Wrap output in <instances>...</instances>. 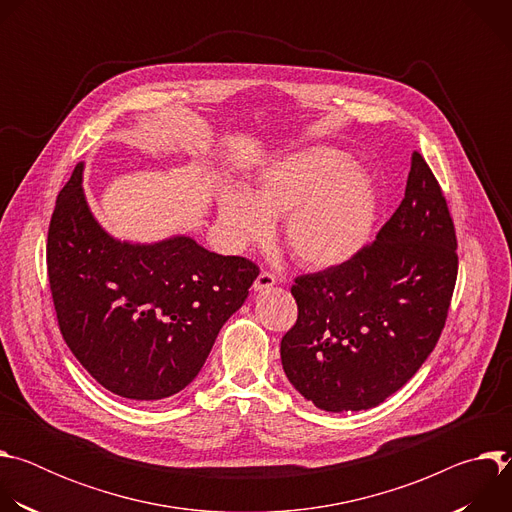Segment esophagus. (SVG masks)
I'll return each instance as SVG.
<instances>
[{
    "label": "esophagus",
    "mask_w": 512,
    "mask_h": 512,
    "mask_svg": "<svg viewBox=\"0 0 512 512\" xmlns=\"http://www.w3.org/2000/svg\"><path fill=\"white\" fill-rule=\"evenodd\" d=\"M273 285H275V275H273L271 271H265V269L257 275V279H255V283H253V287H255L257 291L269 289V287H273Z\"/></svg>",
    "instance_id": "34e87169"
}]
</instances>
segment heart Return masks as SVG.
<instances>
[{"mask_svg": "<svg viewBox=\"0 0 512 512\" xmlns=\"http://www.w3.org/2000/svg\"><path fill=\"white\" fill-rule=\"evenodd\" d=\"M369 174L328 148H312L269 164L255 190H229L218 200L221 225L239 245L263 243L271 218H285V245L298 263L330 269L367 245L377 218Z\"/></svg>", "mask_w": 512, "mask_h": 512, "instance_id": "heart-1", "label": "heart"}]
</instances>
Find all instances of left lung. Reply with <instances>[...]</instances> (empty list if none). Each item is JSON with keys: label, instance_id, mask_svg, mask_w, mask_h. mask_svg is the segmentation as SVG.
Instances as JSON below:
<instances>
[{"label": "left lung", "instance_id": "1", "mask_svg": "<svg viewBox=\"0 0 512 512\" xmlns=\"http://www.w3.org/2000/svg\"><path fill=\"white\" fill-rule=\"evenodd\" d=\"M458 239L440 182L419 152L405 198L350 261L296 277L298 320L283 371L324 411H362L399 391L435 348L458 277Z\"/></svg>", "mask_w": 512, "mask_h": 512}]
</instances>
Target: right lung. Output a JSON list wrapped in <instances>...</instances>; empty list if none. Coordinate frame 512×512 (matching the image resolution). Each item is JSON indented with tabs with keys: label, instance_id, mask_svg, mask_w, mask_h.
Masks as SVG:
<instances>
[{
	"label": "right lung",
	"instance_id": "1",
	"mask_svg": "<svg viewBox=\"0 0 512 512\" xmlns=\"http://www.w3.org/2000/svg\"><path fill=\"white\" fill-rule=\"evenodd\" d=\"M83 164L56 198L46 265L60 334L107 391L158 401L200 373L259 267L190 237L131 245L109 237L83 192Z\"/></svg>",
	"mask_w": 512,
	"mask_h": 512
}]
</instances>
